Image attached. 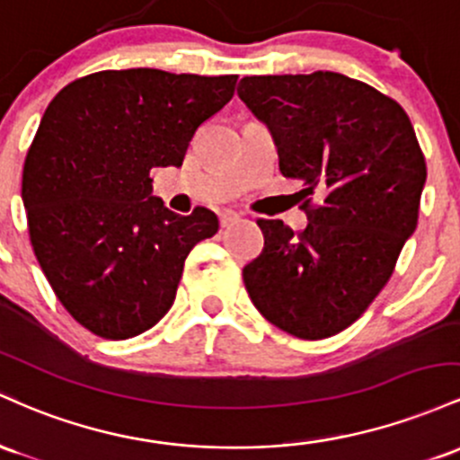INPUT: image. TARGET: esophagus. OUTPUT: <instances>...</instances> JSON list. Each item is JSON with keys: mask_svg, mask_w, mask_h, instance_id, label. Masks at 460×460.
I'll return each instance as SVG.
<instances>
[{"mask_svg": "<svg viewBox=\"0 0 460 460\" xmlns=\"http://www.w3.org/2000/svg\"><path fill=\"white\" fill-rule=\"evenodd\" d=\"M236 221H239V213H234V210H221L219 213L221 228H230V226L236 224Z\"/></svg>", "mask_w": 460, "mask_h": 460, "instance_id": "obj_1", "label": "esophagus"}]
</instances>
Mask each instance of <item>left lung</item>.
Wrapping results in <instances>:
<instances>
[{"instance_id":"8db88e82","label":"left lung","mask_w":460,"mask_h":460,"mask_svg":"<svg viewBox=\"0 0 460 460\" xmlns=\"http://www.w3.org/2000/svg\"><path fill=\"white\" fill-rule=\"evenodd\" d=\"M239 97L271 128L282 175L304 180L308 217L297 234L280 219L256 221L265 247L243 267L245 288L273 326L328 339L394 276L420 219L424 152L404 108L334 71L245 75Z\"/></svg>"}]
</instances>
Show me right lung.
<instances>
[{
    "mask_svg": "<svg viewBox=\"0 0 460 460\" xmlns=\"http://www.w3.org/2000/svg\"><path fill=\"white\" fill-rule=\"evenodd\" d=\"M236 75L97 71L69 82L23 163L30 243L56 297L104 339L146 332L172 308L184 261L219 221L175 215L154 167H180L195 130L234 95Z\"/></svg>",
    "mask_w": 460,
    "mask_h": 460,
    "instance_id": "obj_1",
    "label": "right lung"
}]
</instances>
